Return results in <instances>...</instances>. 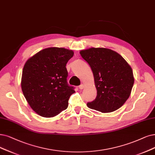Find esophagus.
I'll use <instances>...</instances> for the list:
<instances>
[{"label": "esophagus", "mask_w": 155, "mask_h": 155, "mask_svg": "<svg viewBox=\"0 0 155 155\" xmlns=\"http://www.w3.org/2000/svg\"><path fill=\"white\" fill-rule=\"evenodd\" d=\"M84 84H80L79 86V88L80 89V90H82V89H83L84 88Z\"/></svg>", "instance_id": "1"}]
</instances>
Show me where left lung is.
Masks as SVG:
<instances>
[{"label": "left lung", "instance_id": "obj_1", "mask_svg": "<svg viewBox=\"0 0 155 155\" xmlns=\"http://www.w3.org/2000/svg\"><path fill=\"white\" fill-rule=\"evenodd\" d=\"M94 74L97 97L87 106L102 113L121 107L128 98L134 83L133 72L125 60L107 48H91L80 51Z\"/></svg>", "mask_w": 155, "mask_h": 155}]
</instances>
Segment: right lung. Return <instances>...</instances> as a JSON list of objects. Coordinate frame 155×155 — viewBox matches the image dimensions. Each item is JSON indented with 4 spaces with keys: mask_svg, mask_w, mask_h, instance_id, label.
<instances>
[{
    "mask_svg": "<svg viewBox=\"0 0 155 155\" xmlns=\"http://www.w3.org/2000/svg\"><path fill=\"white\" fill-rule=\"evenodd\" d=\"M74 55L62 48L42 49L29 58L23 67L21 89L30 106L36 113L51 117L68 107L74 91L67 83L66 64Z\"/></svg>",
    "mask_w": 155,
    "mask_h": 155,
    "instance_id": "add662e5",
    "label": "right lung"
}]
</instances>
